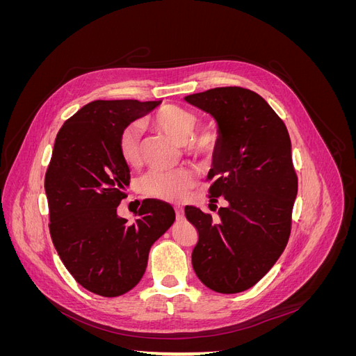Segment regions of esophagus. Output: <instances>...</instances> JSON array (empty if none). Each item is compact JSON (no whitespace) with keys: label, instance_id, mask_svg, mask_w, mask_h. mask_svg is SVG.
Returning <instances> with one entry per match:
<instances>
[{"label":"esophagus","instance_id":"obj_1","mask_svg":"<svg viewBox=\"0 0 356 356\" xmlns=\"http://www.w3.org/2000/svg\"><path fill=\"white\" fill-rule=\"evenodd\" d=\"M175 213H177V220L178 221L184 220V209H182V207H175Z\"/></svg>","mask_w":356,"mask_h":356}]
</instances>
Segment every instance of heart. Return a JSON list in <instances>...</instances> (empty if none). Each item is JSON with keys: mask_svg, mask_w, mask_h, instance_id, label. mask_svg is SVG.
<instances>
[{"mask_svg": "<svg viewBox=\"0 0 356 356\" xmlns=\"http://www.w3.org/2000/svg\"><path fill=\"white\" fill-rule=\"evenodd\" d=\"M148 122L163 134L174 138L178 143H184L186 138L187 149L191 154L207 156L211 154L218 144V131L213 126H203L195 131L197 117L191 111L178 105H165L154 114L148 117ZM143 148V129L139 123H132L120 135V154L124 163L129 166H138L141 163ZM195 177L187 169L177 170H153L143 179V190L148 196L179 200L187 195L193 187Z\"/></svg>", "mask_w": 356, "mask_h": 356, "instance_id": "heart-1", "label": "heart"}]
</instances>
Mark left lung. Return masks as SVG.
I'll list each match as a JSON object with an SVG mask.
<instances>
[{
  "label": "left lung",
  "instance_id": "obj_1",
  "mask_svg": "<svg viewBox=\"0 0 356 356\" xmlns=\"http://www.w3.org/2000/svg\"><path fill=\"white\" fill-rule=\"evenodd\" d=\"M184 99L218 124L208 197L227 200L217 221L186 207L199 233L193 268L212 291L242 293L270 270L289 239L298 188L291 139L272 106L252 90L215 88Z\"/></svg>",
  "mask_w": 356,
  "mask_h": 356
}]
</instances>
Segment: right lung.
<instances>
[{
  "label": "right lung",
  "mask_w": 356,
  "mask_h": 356,
  "mask_svg": "<svg viewBox=\"0 0 356 356\" xmlns=\"http://www.w3.org/2000/svg\"><path fill=\"white\" fill-rule=\"evenodd\" d=\"M161 101H93L63 123L46 172L50 236L68 272L102 297L131 291L147 268L152 245L175 221L157 199L143 200L131 224L117 215L131 170L120 135Z\"/></svg>",
  "instance_id": "1"
}]
</instances>
